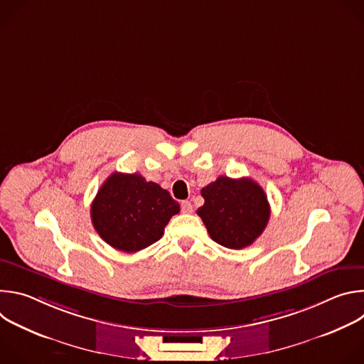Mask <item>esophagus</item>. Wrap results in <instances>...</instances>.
I'll return each instance as SVG.
<instances>
[{
  "label": "esophagus",
  "instance_id": "34e87169",
  "mask_svg": "<svg viewBox=\"0 0 364 364\" xmlns=\"http://www.w3.org/2000/svg\"><path fill=\"white\" fill-rule=\"evenodd\" d=\"M181 212L183 213H191L193 212V204L188 200L181 201Z\"/></svg>",
  "mask_w": 364,
  "mask_h": 364
}]
</instances>
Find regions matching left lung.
Here are the masks:
<instances>
[{
    "mask_svg": "<svg viewBox=\"0 0 364 364\" xmlns=\"http://www.w3.org/2000/svg\"><path fill=\"white\" fill-rule=\"evenodd\" d=\"M204 204L197 209L210 237L229 249L252 245L265 230L271 207L264 188L252 178L220 176L201 188Z\"/></svg>",
    "mask_w": 364,
    "mask_h": 364,
    "instance_id": "8db88e82",
    "label": "left lung"
}]
</instances>
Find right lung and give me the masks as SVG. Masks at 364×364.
Segmentation results:
<instances>
[{
    "label": "right lung",
    "instance_id": "add662e5",
    "mask_svg": "<svg viewBox=\"0 0 364 364\" xmlns=\"http://www.w3.org/2000/svg\"><path fill=\"white\" fill-rule=\"evenodd\" d=\"M180 204L141 174L112 173L90 205L95 230L112 247L132 253L161 239Z\"/></svg>",
    "mask_w": 364,
    "mask_h": 364
}]
</instances>
